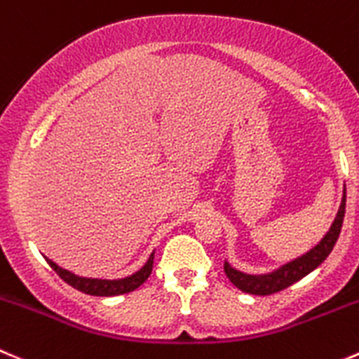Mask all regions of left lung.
I'll return each mask as SVG.
<instances>
[{
  "label": "left lung",
  "instance_id": "left-lung-1",
  "mask_svg": "<svg viewBox=\"0 0 359 359\" xmlns=\"http://www.w3.org/2000/svg\"><path fill=\"white\" fill-rule=\"evenodd\" d=\"M344 215H346V187H344L342 203H340L337 217L327 229V233L320 238L319 243L316 247L310 248L306 254L299 255V257L292 259V261L285 262L280 268L273 269L269 273H262V275H248V273L240 271V269L233 268L227 261L224 262V269L227 278L236 285L240 291L248 292V294L255 296H268L275 294L278 291H284L285 287L292 285L294 282L302 280L309 273H312L317 266L323 264L330 252L335 247L337 240L340 236V229L344 224Z\"/></svg>",
  "mask_w": 359,
  "mask_h": 359
}]
</instances>
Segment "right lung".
Masks as SVG:
<instances>
[{"label": "right lung", "mask_w": 359, "mask_h": 359, "mask_svg": "<svg viewBox=\"0 0 359 359\" xmlns=\"http://www.w3.org/2000/svg\"><path fill=\"white\" fill-rule=\"evenodd\" d=\"M153 259H155V252H151V255L148 257V261L144 262L141 269H137L132 275L125 276V278H88V276H79L75 273L68 271V269L61 268L56 262L50 261V259L46 257V261L49 262L50 268L61 276V278L67 282L68 285H72L77 291L84 292V294L90 296H118V294H126V292H132L142 285L148 280V276L151 275L153 269Z\"/></svg>", "instance_id": "obj_1"}]
</instances>
